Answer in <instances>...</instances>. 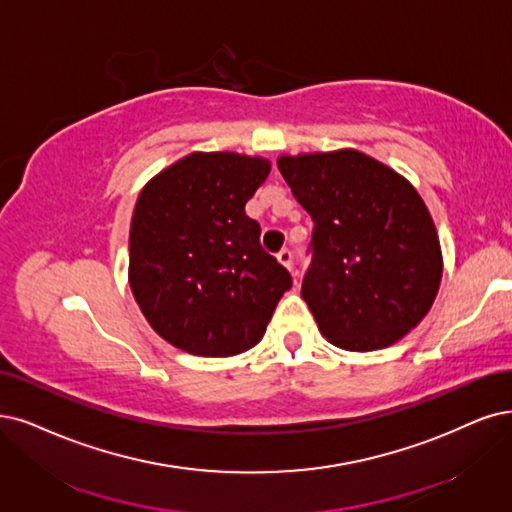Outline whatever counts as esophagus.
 <instances>
[{
  "instance_id": "obj_1",
  "label": "esophagus",
  "mask_w": 512,
  "mask_h": 512,
  "mask_svg": "<svg viewBox=\"0 0 512 512\" xmlns=\"http://www.w3.org/2000/svg\"><path fill=\"white\" fill-rule=\"evenodd\" d=\"M276 257H278V261L282 263V266L293 272V276H297V272L293 270V251L291 249H282Z\"/></svg>"
}]
</instances>
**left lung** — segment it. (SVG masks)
Listing matches in <instances>:
<instances>
[{"mask_svg":"<svg viewBox=\"0 0 512 512\" xmlns=\"http://www.w3.org/2000/svg\"><path fill=\"white\" fill-rule=\"evenodd\" d=\"M278 168L314 221L301 297L329 342L388 348L428 314L443 255L415 187L356 149L280 156Z\"/></svg>","mask_w":512,"mask_h":512,"instance_id":"left-lung-1","label":"left lung"}]
</instances>
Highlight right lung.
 Wrapping results in <instances>:
<instances>
[{
  "label": "right lung",
  "mask_w": 512,
  "mask_h": 512,
  "mask_svg": "<svg viewBox=\"0 0 512 512\" xmlns=\"http://www.w3.org/2000/svg\"><path fill=\"white\" fill-rule=\"evenodd\" d=\"M270 168L234 151H196L141 189L128 282L151 329L175 348L196 356L253 348L291 289L244 211Z\"/></svg>",
  "instance_id": "right-lung-1"
}]
</instances>
